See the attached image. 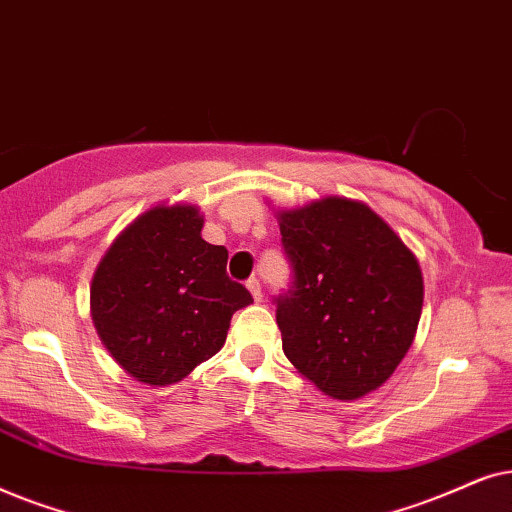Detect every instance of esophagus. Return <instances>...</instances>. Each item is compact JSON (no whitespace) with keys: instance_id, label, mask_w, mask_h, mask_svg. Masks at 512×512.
I'll return each mask as SVG.
<instances>
[{"instance_id":"1","label":"esophagus","mask_w":512,"mask_h":512,"mask_svg":"<svg viewBox=\"0 0 512 512\" xmlns=\"http://www.w3.org/2000/svg\"><path fill=\"white\" fill-rule=\"evenodd\" d=\"M245 285H248L252 299H255V302H262V283L257 281L255 276H252V278H248V283H245Z\"/></svg>"}]
</instances>
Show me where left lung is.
I'll return each mask as SVG.
<instances>
[{
	"instance_id": "obj_1",
	"label": "left lung",
	"mask_w": 512,
	"mask_h": 512,
	"mask_svg": "<svg viewBox=\"0 0 512 512\" xmlns=\"http://www.w3.org/2000/svg\"><path fill=\"white\" fill-rule=\"evenodd\" d=\"M281 243L292 274L274 297L285 356L330 398L379 388L419 325L412 252L365 203L339 196L281 213Z\"/></svg>"
}]
</instances>
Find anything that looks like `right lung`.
I'll return each mask as SVG.
<instances>
[{
  "mask_svg": "<svg viewBox=\"0 0 512 512\" xmlns=\"http://www.w3.org/2000/svg\"><path fill=\"white\" fill-rule=\"evenodd\" d=\"M201 227L194 206L149 210L112 243L93 276L95 330L145 384H175L213 358L231 316L252 302L227 276V248L203 241Z\"/></svg>",
  "mask_w": 512,
  "mask_h": 512,
  "instance_id": "1",
  "label": "right lung"
}]
</instances>
